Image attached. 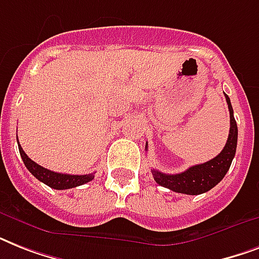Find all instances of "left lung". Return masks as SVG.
<instances>
[{"label":"left lung","mask_w":259,"mask_h":259,"mask_svg":"<svg viewBox=\"0 0 259 259\" xmlns=\"http://www.w3.org/2000/svg\"><path fill=\"white\" fill-rule=\"evenodd\" d=\"M225 97L230 111V133L223 150L212 160L204 164L191 166L184 172L176 173V175H166V173L152 169V175L158 185L165 187L173 192L185 193V195H200L213 188L226 176L235 156V150H237L238 126L234 118V110L230 98L226 94Z\"/></svg>","instance_id":"8db88e82"}]
</instances>
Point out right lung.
<instances>
[{
  "instance_id": "1",
  "label": "right lung",
  "mask_w": 259,
  "mask_h": 259,
  "mask_svg": "<svg viewBox=\"0 0 259 259\" xmlns=\"http://www.w3.org/2000/svg\"><path fill=\"white\" fill-rule=\"evenodd\" d=\"M18 150H20V154H21V158L24 164H25L26 169L29 170L37 180H40L41 183L51 187V188H75V187H79V185L86 184V183H89V181H91L94 179V173H90V175H67V173H58L54 172V170L47 169V168H42V166H40L38 164L32 161L26 156L25 152L22 150L21 145H20V142H18Z\"/></svg>"
}]
</instances>
